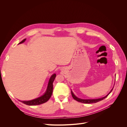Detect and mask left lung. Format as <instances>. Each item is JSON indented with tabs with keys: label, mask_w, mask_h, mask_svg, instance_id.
Instances as JSON below:
<instances>
[{
	"label": "left lung",
	"mask_w": 127,
	"mask_h": 127,
	"mask_svg": "<svg viewBox=\"0 0 127 127\" xmlns=\"http://www.w3.org/2000/svg\"><path fill=\"white\" fill-rule=\"evenodd\" d=\"M113 87H114V86H113ZM113 87L112 88V89L110 91L109 93L105 96L101 97V98H97V99H82V98H78V97H77L74 94V93H73L71 90V95H72V97L74 98V99H75V100H76L77 101H78L79 102H81V103H86H86L87 104L93 103H96V102H98L100 101H102V100H103V99H104L105 98H106L107 96H108L111 93V92L112 91Z\"/></svg>",
	"instance_id": "8db88e82"
}]
</instances>
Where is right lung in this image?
<instances>
[{
  "label": "right lung",
  "instance_id": "right-lung-1",
  "mask_svg": "<svg viewBox=\"0 0 127 127\" xmlns=\"http://www.w3.org/2000/svg\"><path fill=\"white\" fill-rule=\"evenodd\" d=\"M26 39H24L22 40L21 42H20L18 44H21L24 43ZM56 77V74H53L51 75L50 78L49 79L48 86L46 90L45 93L42 95L41 96L37 97L36 98L32 99V100L30 101H20L23 103L25 104L28 105H40L41 104H43L47 102L50 98L51 97L52 92H53V82Z\"/></svg>",
  "mask_w": 127,
  "mask_h": 127
}]
</instances>
